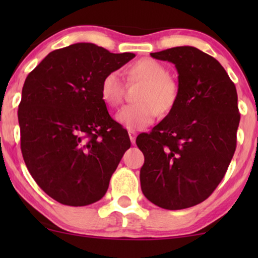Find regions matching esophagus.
I'll use <instances>...</instances> for the list:
<instances>
[{
  "label": "esophagus",
  "mask_w": 258,
  "mask_h": 258,
  "mask_svg": "<svg viewBox=\"0 0 258 258\" xmlns=\"http://www.w3.org/2000/svg\"><path fill=\"white\" fill-rule=\"evenodd\" d=\"M129 137H130V141H132V143L134 144L135 143V140H136V133L134 132V130H129Z\"/></svg>",
  "instance_id": "esophagus-1"
}]
</instances>
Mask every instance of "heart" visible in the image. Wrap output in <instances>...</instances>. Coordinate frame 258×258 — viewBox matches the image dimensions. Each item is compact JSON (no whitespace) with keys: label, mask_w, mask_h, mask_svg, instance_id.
I'll list each match as a JSON object with an SVG mask.
<instances>
[{"label":"heart","mask_w":258,"mask_h":258,"mask_svg":"<svg viewBox=\"0 0 258 258\" xmlns=\"http://www.w3.org/2000/svg\"><path fill=\"white\" fill-rule=\"evenodd\" d=\"M130 81H141L143 86L137 93L136 103L123 107L116 119L125 128L140 130L150 125L157 116L170 111L178 95L177 84L168 76L165 67L154 58H141L126 70ZM102 100L109 107L115 108L122 102L124 87L118 72L111 70L101 81Z\"/></svg>","instance_id":"obj_1"}]
</instances>
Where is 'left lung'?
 I'll return each mask as SVG.
<instances>
[{"label":"left lung","mask_w":258,"mask_h":258,"mask_svg":"<svg viewBox=\"0 0 258 258\" xmlns=\"http://www.w3.org/2000/svg\"><path fill=\"white\" fill-rule=\"evenodd\" d=\"M150 55L174 63L178 95L169 114L137 136L141 189L157 207L185 209L207 200L227 172L239 124L237 91L221 63L195 47Z\"/></svg>","instance_id":"obj_1"}]
</instances>
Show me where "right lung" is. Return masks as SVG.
<instances>
[{
	"instance_id": "add662e5",
	"label": "right lung",
	"mask_w": 258,
	"mask_h": 258,
	"mask_svg": "<svg viewBox=\"0 0 258 258\" xmlns=\"http://www.w3.org/2000/svg\"><path fill=\"white\" fill-rule=\"evenodd\" d=\"M134 57L75 43L49 52L27 76L21 150L35 182L57 202L83 207L107 192L130 139L109 115L100 86L105 74Z\"/></svg>"
}]
</instances>
